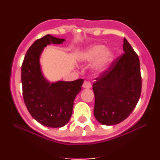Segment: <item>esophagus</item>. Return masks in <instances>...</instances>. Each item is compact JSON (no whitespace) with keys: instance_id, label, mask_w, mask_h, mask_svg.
<instances>
[{"instance_id":"1","label":"esophagus","mask_w":160,"mask_h":160,"mask_svg":"<svg viewBox=\"0 0 160 160\" xmlns=\"http://www.w3.org/2000/svg\"><path fill=\"white\" fill-rule=\"evenodd\" d=\"M82 86H83V88H85V89H89V88H91L92 84L89 81H85L83 82Z\"/></svg>"}]
</instances>
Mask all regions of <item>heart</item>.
<instances>
[{
  "label": "heart",
  "mask_w": 160,
  "mask_h": 160,
  "mask_svg": "<svg viewBox=\"0 0 160 160\" xmlns=\"http://www.w3.org/2000/svg\"><path fill=\"white\" fill-rule=\"evenodd\" d=\"M80 58L85 63H91L97 60L95 69L101 72L107 68L111 62L113 53L108 49H105L104 45H95L82 52Z\"/></svg>",
  "instance_id": "b5f03b06"
}]
</instances>
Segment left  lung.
Wrapping results in <instances>:
<instances>
[{
  "instance_id": "8db88e82",
  "label": "left lung",
  "mask_w": 160,
  "mask_h": 160,
  "mask_svg": "<svg viewBox=\"0 0 160 160\" xmlns=\"http://www.w3.org/2000/svg\"><path fill=\"white\" fill-rule=\"evenodd\" d=\"M123 51L95 78L92 85L94 116L100 123L107 126L126 120L136 107L141 96L140 61L126 38Z\"/></svg>"
}]
</instances>
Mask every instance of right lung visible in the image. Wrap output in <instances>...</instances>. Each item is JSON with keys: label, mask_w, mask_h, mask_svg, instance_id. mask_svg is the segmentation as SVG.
Listing matches in <instances>:
<instances>
[{"label": "right lung", "mask_w": 160, "mask_h": 160, "mask_svg": "<svg viewBox=\"0 0 160 160\" xmlns=\"http://www.w3.org/2000/svg\"><path fill=\"white\" fill-rule=\"evenodd\" d=\"M64 41L50 34L38 39L28 49L22 65V95L28 111L38 122L50 128L62 127L68 122L74 98L84 81L78 79L50 84L43 78L39 64L40 53L49 43Z\"/></svg>", "instance_id": "right-lung-1"}]
</instances>
